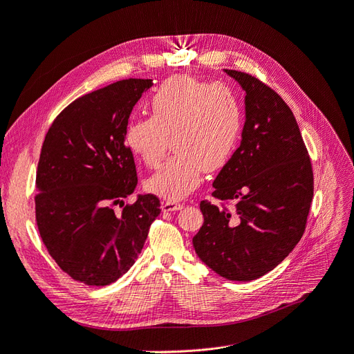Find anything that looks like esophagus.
<instances>
[{"mask_svg": "<svg viewBox=\"0 0 354 354\" xmlns=\"http://www.w3.org/2000/svg\"><path fill=\"white\" fill-rule=\"evenodd\" d=\"M180 208H184V204L176 203V201H165L162 203V212L169 213V212H178Z\"/></svg>", "mask_w": 354, "mask_h": 354, "instance_id": "34e87169", "label": "esophagus"}]
</instances>
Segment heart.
<instances>
[{
  "label": "heart",
  "mask_w": 354,
  "mask_h": 354,
  "mask_svg": "<svg viewBox=\"0 0 354 354\" xmlns=\"http://www.w3.org/2000/svg\"><path fill=\"white\" fill-rule=\"evenodd\" d=\"M151 116L129 120L127 147L150 167L167 149L174 156L151 175L146 188L165 200H180L200 185L203 170L223 169L236 150L242 133V109L233 90L189 75L167 78L150 99Z\"/></svg>",
  "instance_id": "obj_1"
}]
</instances>
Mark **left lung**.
Here are the masks:
<instances>
[{
	"label": "left lung",
	"mask_w": 354,
	"mask_h": 354,
	"mask_svg": "<svg viewBox=\"0 0 354 354\" xmlns=\"http://www.w3.org/2000/svg\"><path fill=\"white\" fill-rule=\"evenodd\" d=\"M245 90L241 146L213 182L214 198L201 201L204 223L192 243L218 276L251 281L276 268L302 238L313 197V174L296 118L257 77L225 70Z\"/></svg>",
	"instance_id": "left-lung-1"
}]
</instances>
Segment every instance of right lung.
I'll use <instances>...</instances> for the list:
<instances>
[{
  "instance_id": "add662e5",
  "label": "right lung",
  "mask_w": 354,
  "mask_h": 354,
  "mask_svg": "<svg viewBox=\"0 0 354 354\" xmlns=\"http://www.w3.org/2000/svg\"><path fill=\"white\" fill-rule=\"evenodd\" d=\"M151 86L149 78H128L91 91L71 102L45 136L36 172V225L49 255L75 281H116L136 263L160 214L153 194L124 204L137 187L124 131Z\"/></svg>"
}]
</instances>
